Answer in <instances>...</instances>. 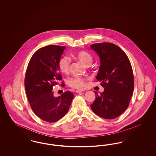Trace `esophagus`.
<instances>
[{
  "instance_id": "obj_1",
  "label": "esophagus",
  "mask_w": 156,
  "mask_h": 156,
  "mask_svg": "<svg viewBox=\"0 0 156 156\" xmlns=\"http://www.w3.org/2000/svg\"><path fill=\"white\" fill-rule=\"evenodd\" d=\"M83 92V90H80V89H77V90H76V91H75V92H76V93H80V92Z\"/></svg>"
}]
</instances>
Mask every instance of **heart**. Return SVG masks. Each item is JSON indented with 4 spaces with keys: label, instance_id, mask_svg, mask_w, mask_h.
Instances as JSON below:
<instances>
[{
    "label": "heart",
    "instance_id": "b5f03b06",
    "mask_svg": "<svg viewBox=\"0 0 156 156\" xmlns=\"http://www.w3.org/2000/svg\"><path fill=\"white\" fill-rule=\"evenodd\" d=\"M74 57L76 59L79 60L83 65L88 67L93 61L92 56L89 52L85 51H80L74 54ZM58 66L59 70L64 74H67L69 71L70 66V59L66 56L61 57L58 62ZM69 85L76 89H83L85 86V81L83 78L76 76L69 80Z\"/></svg>",
    "mask_w": 156,
    "mask_h": 156
}]
</instances>
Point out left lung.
Returning a JSON list of instances; mask_svg holds the SVG:
<instances>
[{
    "instance_id": "left-lung-1",
    "label": "left lung",
    "mask_w": 156,
    "mask_h": 156,
    "mask_svg": "<svg viewBox=\"0 0 156 156\" xmlns=\"http://www.w3.org/2000/svg\"><path fill=\"white\" fill-rule=\"evenodd\" d=\"M101 60L97 80L101 82L104 92L90 105L92 111L99 116L113 119L127 108L134 89L133 73L130 62L116 45L101 43L90 45Z\"/></svg>"
}]
</instances>
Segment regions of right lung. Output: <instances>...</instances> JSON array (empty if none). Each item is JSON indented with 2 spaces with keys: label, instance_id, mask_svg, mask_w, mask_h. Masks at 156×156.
I'll return each instance as SVG.
<instances>
[{
  "label": "right lung",
  "instance_id": "obj_1",
  "mask_svg": "<svg viewBox=\"0 0 156 156\" xmlns=\"http://www.w3.org/2000/svg\"><path fill=\"white\" fill-rule=\"evenodd\" d=\"M66 48L51 45L38 49L31 57L25 75V90L33 111L50 123L66 115L74 97L69 91L55 97L52 90L62 80L58 62ZM61 85L64 87L65 84L62 83Z\"/></svg>",
  "mask_w": 156,
  "mask_h": 156
}]
</instances>
